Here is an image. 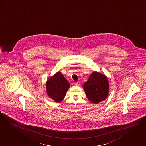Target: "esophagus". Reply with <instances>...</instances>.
Returning <instances> with one entry per match:
<instances>
[{
    "instance_id": "obj_1",
    "label": "esophagus",
    "mask_w": 146,
    "mask_h": 146,
    "mask_svg": "<svg viewBox=\"0 0 146 146\" xmlns=\"http://www.w3.org/2000/svg\"><path fill=\"white\" fill-rule=\"evenodd\" d=\"M75 84H76V85H77V86H80V82H76Z\"/></svg>"
}]
</instances>
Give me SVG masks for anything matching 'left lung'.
Returning a JSON list of instances; mask_svg holds the SVG:
<instances>
[{"label": "left lung", "mask_w": 146, "mask_h": 146, "mask_svg": "<svg viewBox=\"0 0 146 146\" xmlns=\"http://www.w3.org/2000/svg\"><path fill=\"white\" fill-rule=\"evenodd\" d=\"M88 99L94 104L104 100L109 94V84L104 74L93 72L83 85Z\"/></svg>", "instance_id": "8db88e82"}]
</instances>
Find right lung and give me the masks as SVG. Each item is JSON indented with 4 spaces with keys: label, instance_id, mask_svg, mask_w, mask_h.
<instances>
[{
    "label": "right lung",
    "instance_id": "right-lung-1",
    "mask_svg": "<svg viewBox=\"0 0 146 146\" xmlns=\"http://www.w3.org/2000/svg\"><path fill=\"white\" fill-rule=\"evenodd\" d=\"M70 87V83L59 71L48 79L46 82L47 95L57 103L64 99Z\"/></svg>",
    "mask_w": 146,
    "mask_h": 146
}]
</instances>
